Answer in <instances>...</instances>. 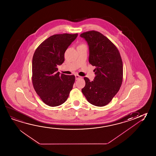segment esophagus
<instances>
[{
    "mask_svg": "<svg viewBox=\"0 0 156 156\" xmlns=\"http://www.w3.org/2000/svg\"><path fill=\"white\" fill-rule=\"evenodd\" d=\"M75 78H76V79L77 80V79H79V78H81V77L79 76V75H78V74H76L75 75Z\"/></svg>",
    "mask_w": 156,
    "mask_h": 156,
    "instance_id": "1",
    "label": "esophagus"
}]
</instances>
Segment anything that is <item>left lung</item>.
Instances as JSON below:
<instances>
[{
	"mask_svg": "<svg viewBox=\"0 0 156 156\" xmlns=\"http://www.w3.org/2000/svg\"><path fill=\"white\" fill-rule=\"evenodd\" d=\"M80 36L89 46V62L96 66L93 81L84 77L85 86L82 92L90 103L104 106L112 101L122 84L123 67L120 53L107 37L99 32H86Z\"/></svg>",
	"mask_w": 156,
	"mask_h": 156,
	"instance_id": "1",
	"label": "left lung"
}]
</instances>
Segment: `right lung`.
<instances>
[{
	"mask_svg": "<svg viewBox=\"0 0 156 156\" xmlns=\"http://www.w3.org/2000/svg\"><path fill=\"white\" fill-rule=\"evenodd\" d=\"M78 34H55L44 41L32 58V83L36 93L46 105L55 107L65 103L75 81L73 75L58 72L64 53Z\"/></svg>",
	"mask_w": 156,
	"mask_h": 156,
	"instance_id": "1",
	"label": "right lung"
}]
</instances>
